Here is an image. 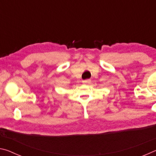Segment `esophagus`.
Wrapping results in <instances>:
<instances>
[{"instance_id":"esophagus-1","label":"esophagus","mask_w":156,"mask_h":156,"mask_svg":"<svg viewBox=\"0 0 156 156\" xmlns=\"http://www.w3.org/2000/svg\"><path fill=\"white\" fill-rule=\"evenodd\" d=\"M90 82H91L90 80H84L83 81V83L84 84H89V83H90Z\"/></svg>"}]
</instances>
